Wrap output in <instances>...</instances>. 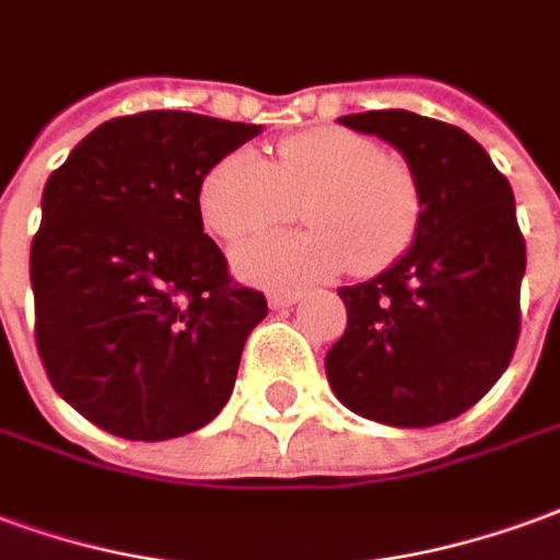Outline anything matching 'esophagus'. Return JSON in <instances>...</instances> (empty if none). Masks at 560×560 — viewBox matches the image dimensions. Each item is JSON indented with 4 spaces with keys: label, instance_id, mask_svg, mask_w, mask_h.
<instances>
[{
    "label": "esophagus",
    "instance_id": "34e87169",
    "mask_svg": "<svg viewBox=\"0 0 560 560\" xmlns=\"http://www.w3.org/2000/svg\"><path fill=\"white\" fill-rule=\"evenodd\" d=\"M298 301H301L298 292H271V295H268V307L285 310V307H292V304H298Z\"/></svg>",
    "mask_w": 560,
    "mask_h": 560
}]
</instances>
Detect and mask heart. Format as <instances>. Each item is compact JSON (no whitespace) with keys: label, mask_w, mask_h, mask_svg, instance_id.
<instances>
[{"label":"heart","mask_w":560,"mask_h":560,"mask_svg":"<svg viewBox=\"0 0 560 560\" xmlns=\"http://www.w3.org/2000/svg\"><path fill=\"white\" fill-rule=\"evenodd\" d=\"M310 226L235 250V271L256 285H304L354 265L375 275L418 235L423 196L411 163L342 128L292 133L275 163L253 149L223 154L199 185V214L223 241H244L295 214Z\"/></svg>","instance_id":"1"}]
</instances>
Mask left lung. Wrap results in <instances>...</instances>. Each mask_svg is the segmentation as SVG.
Wrapping results in <instances>:
<instances>
[{"label":"left lung","mask_w":560,"mask_h":560,"mask_svg":"<svg viewBox=\"0 0 560 560\" xmlns=\"http://www.w3.org/2000/svg\"><path fill=\"white\" fill-rule=\"evenodd\" d=\"M340 125L390 142L411 163L423 211L397 262L340 289L349 322L325 373L361 418L435 427L495 385L520 340L525 241L513 190L483 145L447 121L370 109Z\"/></svg>","instance_id":"obj_1"}]
</instances>
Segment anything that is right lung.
<instances>
[{"label":"right lung","mask_w":560,"mask_h":560,"mask_svg":"<svg viewBox=\"0 0 560 560\" xmlns=\"http://www.w3.org/2000/svg\"><path fill=\"white\" fill-rule=\"evenodd\" d=\"M259 125L149 109L109 118L47 178L28 275L56 394L130 442L196 432L226 406L268 316L202 232L199 185Z\"/></svg>","instance_id":"add662e5"}]
</instances>
